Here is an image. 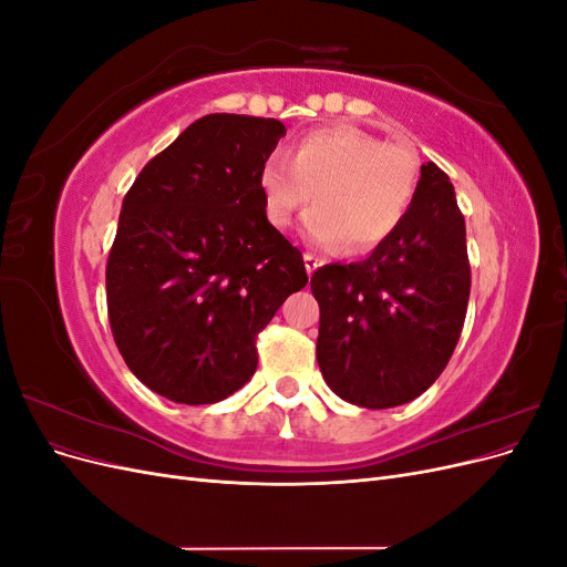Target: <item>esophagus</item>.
I'll list each match as a JSON object with an SVG mask.
<instances>
[{"instance_id":"34e87169","label":"esophagus","mask_w":567,"mask_h":567,"mask_svg":"<svg viewBox=\"0 0 567 567\" xmlns=\"http://www.w3.org/2000/svg\"><path fill=\"white\" fill-rule=\"evenodd\" d=\"M302 260H305V269H307V274H315V271L323 265V262L319 260V257H317V255H312V252H305Z\"/></svg>"}]
</instances>
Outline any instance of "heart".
Wrapping results in <instances>:
<instances>
[{
  "label": "heart",
  "instance_id": "1",
  "mask_svg": "<svg viewBox=\"0 0 567 567\" xmlns=\"http://www.w3.org/2000/svg\"><path fill=\"white\" fill-rule=\"evenodd\" d=\"M419 161L404 144L381 142L357 127H323L305 134L290 161L271 156L260 188L274 227H288L315 192L302 236L321 250L367 252L400 229L416 196Z\"/></svg>",
  "mask_w": 567,
  "mask_h": 567
}]
</instances>
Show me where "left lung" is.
I'll return each instance as SVG.
<instances>
[{"label": "left lung", "mask_w": 567, "mask_h": 567, "mask_svg": "<svg viewBox=\"0 0 567 567\" xmlns=\"http://www.w3.org/2000/svg\"><path fill=\"white\" fill-rule=\"evenodd\" d=\"M310 286L326 385L367 409L416 400L447 367L471 296L466 221L450 177L421 165L400 229L362 262L319 267Z\"/></svg>", "instance_id": "obj_1"}]
</instances>
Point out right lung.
Returning <instances> with one entry per match:
<instances>
[{
	"label": "right lung",
	"mask_w": 567,
	"mask_h": 567,
	"mask_svg": "<svg viewBox=\"0 0 567 567\" xmlns=\"http://www.w3.org/2000/svg\"><path fill=\"white\" fill-rule=\"evenodd\" d=\"M286 127L213 113L151 158L123 200L106 265L115 346L177 404H213L257 369L255 340L305 288L302 252L269 225L260 173Z\"/></svg>",
	"instance_id": "obj_1"
}]
</instances>
